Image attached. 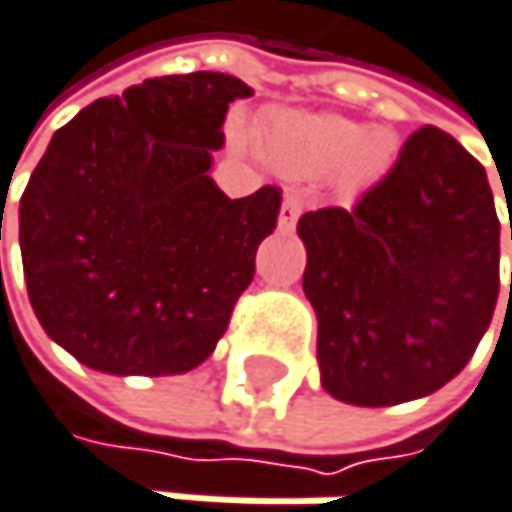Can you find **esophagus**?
<instances>
[{
    "label": "esophagus",
    "instance_id": "obj_1",
    "mask_svg": "<svg viewBox=\"0 0 512 512\" xmlns=\"http://www.w3.org/2000/svg\"><path fill=\"white\" fill-rule=\"evenodd\" d=\"M301 208H304V199L298 193H288L282 199V208H279V230L282 233L294 230V224H298V218H301Z\"/></svg>",
    "mask_w": 512,
    "mask_h": 512
}]
</instances>
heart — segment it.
<instances>
[{
	"label": "heart",
	"instance_id": "heart-1",
	"mask_svg": "<svg viewBox=\"0 0 512 512\" xmlns=\"http://www.w3.org/2000/svg\"><path fill=\"white\" fill-rule=\"evenodd\" d=\"M264 150L294 174L341 171L347 187H371L396 162V134L331 113H285L264 128Z\"/></svg>",
	"mask_w": 512,
	"mask_h": 512
}]
</instances>
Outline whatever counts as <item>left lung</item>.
Wrapping results in <instances>:
<instances>
[{
	"mask_svg": "<svg viewBox=\"0 0 512 512\" xmlns=\"http://www.w3.org/2000/svg\"><path fill=\"white\" fill-rule=\"evenodd\" d=\"M298 236L334 399L399 405L470 362L498 304L501 221L485 168L451 134L418 128L353 208L307 211Z\"/></svg>",
	"mask_w": 512,
	"mask_h": 512,
	"instance_id": "obj_1",
	"label": "left lung"
}]
</instances>
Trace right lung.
I'll return each mask as SVG.
<instances>
[{"label": "right lung", "instance_id": "add662e5", "mask_svg": "<svg viewBox=\"0 0 512 512\" xmlns=\"http://www.w3.org/2000/svg\"><path fill=\"white\" fill-rule=\"evenodd\" d=\"M248 94L227 73L156 76L54 131L21 196V258L48 338L88 368L184 375L227 331L282 202L208 178Z\"/></svg>", "mask_w": 512, "mask_h": 512}]
</instances>
